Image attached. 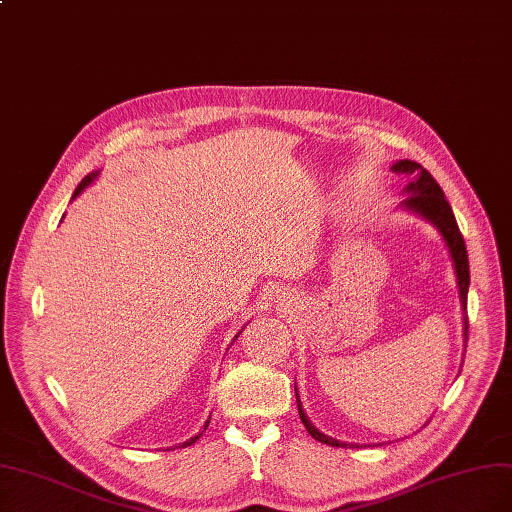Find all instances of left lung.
<instances>
[{"label": "left lung", "mask_w": 512, "mask_h": 512, "mask_svg": "<svg viewBox=\"0 0 512 512\" xmlns=\"http://www.w3.org/2000/svg\"><path fill=\"white\" fill-rule=\"evenodd\" d=\"M392 169L396 173H404L409 178L407 186L402 188V192L407 197H404V201L400 203L402 209L411 211V214L419 216L421 220L430 222L436 231L440 233V237H443L447 250L451 254V260H453V269H455V279H457V290H460V303H462V311H464V345L468 341V286H470V267H468V252H466V243H464V237L460 233V228H457V222H455V216H453V209L449 205V201L445 199V192L440 190V186L436 184V180L432 178V175L421 167L419 163L415 161H409V158H404V161H396L392 165ZM294 394H296V404H298V415H301V421L303 426L307 428V432L315 438L320 440V443L324 445H330V447H360V445H349V443H343V440H337L332 438L324 432L317 430L311 419L307 417L305 409H303V402L301 398H298V392H296V383H294Z\"/></svg>", "instance_id": "8db88e82"}]
</instances>
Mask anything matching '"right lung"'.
I'll return each mask as SVG.
<instances>
[{
  "label": "right lung",
  "mask_w": 512,
  "mask_h": 512,
  "mask_svg": "<svg viewBox=\"0 0 512 512\" xmlns=\"http://www.w3.org/2000/svg\"><path fill=\"white\" fill-rule=\"evenodd\" d=\"M99 173H101V171H93V173H88V175H86V178H84V180L80 182V186L76 188V192H74V197H72V199H76V197L80 195V192H82V190H84L86 186H91V184H93V182H95V180L99 178ZM241 332H243V328H241V330H239V332L235 334V339L239 337V334H241ZM235 339H233V341H235ZM207 426H209V421H205V426H203V430H201L199 434H195V436H192V438H188V440H186V443H180V447H190V445H195V443H197V440L201 438V434H203V432L207 430Z\"/></svg>",
  "instance_id": "1"
}]
</instances>
